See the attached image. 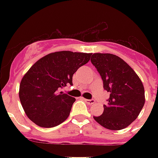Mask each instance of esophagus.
Returning <instances> with one entry per match:
<instances>
[{
    "label": "esophagus",
    "instance_id": "obj_1",
    "mask_svg": "<svg viewBox=\"0 0 158 158\" xmlns=\"http://www.w3.org/2000/svg\"><path fill=\"white\" fill-rule=\"evenodd\" d=\"M85 101V102H87L88 104H89V105H92V104H94V102H95V101H94V99H85V98H83Z\"/></svg>",
    "mask_w": 158,
    "mask_h": 158
}]
</instances>
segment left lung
Segmentation results:
<instances>
[{
  "instance_id": "1",
  "label": "left lung",
  "mask_w": 158,
  "mask_h": 158,
  "mask_svg": "<svg viewBox=\"0 0 158 158\" xmlns=\"http://www.w3.org/2000/svg\"><path fill=\"white\" fill-rule=\"evenodd\" d=\"M92 64L103 81V88L110 94L102 115L94 120L110 130L125 129L139 115L145 102L144 88L139 77L129 64L117 56L94 53Z\"/></svg>"
}]
</instances>
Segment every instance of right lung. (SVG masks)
I'll return each mask as SVG.
<instances>
[{"instance_id":"right-lung-1","label":"right lung","mask_w":158,"mask_h":158,"mask_svg":"<svg viewBox=\"0 0 158 158\" xmlns=\"http://www.w3.org/2000/svg\"><path fill=\"white\" fill-rule=\"evenodd\" d=\"M92 53L56 52L38 60L23 75L19 99L24 112L33 123L55 127L66 120L75 98L60 89L69 84L77 69L87 64Z\"/></svg>"}]
</instances>
